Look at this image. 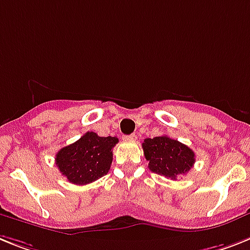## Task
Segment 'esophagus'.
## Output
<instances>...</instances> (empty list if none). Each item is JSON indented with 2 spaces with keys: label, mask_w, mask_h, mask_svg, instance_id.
<instances>
[{
  "label": "esophagus",
  "mask_w": 250,
  "mask_h": 250,
  "mask_svg": "<svg viewBox=\"0 0 250 250\" xmlns=\"http://www.w3.org/2000/svg\"><path fill=\"white\" fill-rule=\"evenodd\" d=\"M124 139L125 140H137V135H135V134H130V135H125V137H124Z\"/></svg>",
  "instance_id": "1"
}]
</instances>
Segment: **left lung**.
<instances>
[{"instance_id": "obj_1", "label": "left lung", "mask_w": 250, "mask_h": 250, "mask_svg": "<svg viewBox=\"0 0 250 250\" xmlns=\"http://www.w3.org/2000/svg\"><path fill=\"white\" fill-rule=\"evenodd\" d=\"M142 147L146 160L149 162V170L172 180L189 172L195 162V154L190 148L166 135L147 138Z\"/></svg>"}]
</instances>
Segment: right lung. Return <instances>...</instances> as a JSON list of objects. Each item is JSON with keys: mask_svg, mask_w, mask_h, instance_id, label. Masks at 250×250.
Returning <instances> with one entry per match:
<instances>
[{"mask_svg": "<svg viewBox=\"0 0 250 250\" xmlns=\"http://www.w3.org/2000/svg\"><path fill=\"white\" fill-rule=\"evenodd\" d=\"M116 137H98L88 131L75 143L61 148L56 154V166L73 184L85 185L104 176L112 164Z\"/></svg>", "mask_w": 250, "mask_h": 250, "instance_id": "add662e5", "label": "right lung"}]
</instances>
